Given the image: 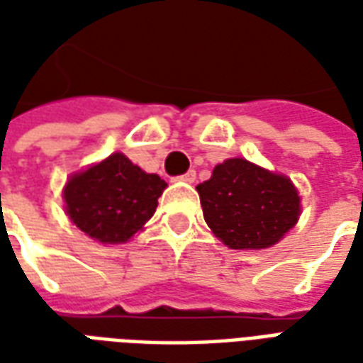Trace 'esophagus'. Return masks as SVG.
<instances>
[{
  "instance_id": "esophagus-1",
  "label": "esophagus",
  "mask_w": 363,
  "mask_h": 363,
  "mask_svg": "<svg viewBox=\"0 0 363 363\" xmlns=\"http://www.w3.org/2000/svg\"><path fill=\"white\" fill-rule=\"evenodd\" d=\"M179 181L194 182V181H196V171H194V169H190V171H186V173L179 177Z\"/></svg>"
}]
</instances>
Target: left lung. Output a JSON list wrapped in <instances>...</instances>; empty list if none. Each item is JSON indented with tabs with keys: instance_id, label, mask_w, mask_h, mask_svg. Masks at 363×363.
Returning a JSON list of instances; mask_svg holds the SVG:
<instances>
[{
	"instance_id": "left-lung-1",
	"label": "left lung",
	"mask_w": 363,
	"mask_h": 363,
	"mask_svg": "<svg viewBox=\"0 0 363 363\" xmlns=\"http://www.w3.org/2000/svg\"><path fill=\"white\" fill-rule=\"evenodd\" d=\"M206 223L229 249H268L299 218V196L288 177L247 159H228L198 184Z\"/></svg>"
}]
</instances>
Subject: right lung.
Instances as JSON below:
<instances>
[{"label": "right lung", "instance_id": "1", "mask_svg": "<svg viewBox=\"0 0 363 363\" xmlns=\"http://www.w3.org/2000/svg\"><path fill=\"white\" fill-rule=\"evenodd\" d=\"M165 186L161 177L112 153L67 181L66 212L85 235L104 245L124 243L153 216Z\"/></svg>", "mask_w": 363, "mask_h": 363}]
</instances>
